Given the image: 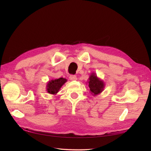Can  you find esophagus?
Segmentation results:
<instances>
[{"label":"esophagus","instance_id":"34e87169","mask_svg":"<svg viewBox=\"0 0 151 151\" xmlns=\"http://www.w3.org/2000/svg\"><path fill=\"white\" fill-rule=\"evenodd\" d=\"M69 79L70 81H76V80L77 79V78H76V76L75 75H70Z\"/></svg>","mask_w":151,"mask_h":151}]
</instances>
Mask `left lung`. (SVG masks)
<instances>
[{
	"mask_svg": "<svg viewBox=\"0 0 151 151\" xmlns=\"http://www.w3.org/2000/svg\"><path fill=\"white\" fill-rule=\"evenodd\" d=\"M88 86L92 95L96 96L102 92L104 88V82L99 78L95 73H92L88 81Z\"/></svg>",
	"mask_w": 151,
	"mask_h": 151,
	"instance_id": "1",
	"label": "left lung"
}]
</instances>
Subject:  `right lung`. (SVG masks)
<instances>
[{"label": "right lung", "instance_id": "add662e5", "mask_svg": "<svg viewBox=\"0 0 151 151\" xmlns=\"http://www.w3.org/2000/svg\"><path fill=\"white\" fill-rule=\"evenodd\" d=\"M67 80L64 78L52 79L47 82L46 86L47 91L50 94L56 95L62 86L67 82Z\"/></svg>", "mask_w": 151, "mask_h": 151}]
</instances>
